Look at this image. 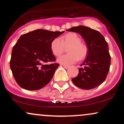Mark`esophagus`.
<instances>
[{
    "instance_id": "esophagus-1",
    "label": "esophagus",
    "mask_w": 124,
    "mask_h": 124,
    "mask_svg": "<svg viewBox=\"0 0 124 124\" xmlns=\"http://www.w3.org/2000/svg\"><path fill=\"white\" fill-rule=\"evenodd\" d=\"M63 68H65V69H68V68H69V66H67V65H63Z\"/></svg>"
}]
</instances>
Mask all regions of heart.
<instances>
[{
  "instance_id": "b5f03b06",
  "label": "heart",
  "mask_w": 124,
  "mask_h": 124,
  "mask_svg": "<svg viewBox=\"0 0 124 124\" xmlns=\"http://www.w3.org/2000/svg\"><path fill=\"white\" fill-rule=\"evenodd\" d=\"M80 38L74 32H69L61 38H56L51 43V50L55 56L62 54L67 47L68 54L61 56L57 59L58 63L65 65L75 63L80 59L86 56L87 49L85 44L81 43Z\"/></svg>"
}]
</instances>
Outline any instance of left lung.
<instances>
[{
    "label": "left lung",
    "mask_w": 124,
    "mask_h": 124,
    "mask_svg": "<svg viewBox=\"0 0 124 124\" xmlns=\"http://www.w3.org/2000/svg\"><path fill=\"white\" fill-rule=\"evenodd\" d=\"M76 32L85 39L88 48L84 68L79 69V74L72 79L80 89L90 90L100 85L106 80L111 63L108 45L99 31L88 27L79 25L67 30Z\"/></svg>",
    "instance_id": "obj_1"
}]
</instances>
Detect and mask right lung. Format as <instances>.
<instances>
[{"label": "right lung", "mask_w": 124, "mask_h": 124, "mask_svg": "<svg viewBox=\"0 0 124 124\" xmlns=\"http://www.w3.org/2000/svg\"><path fill=\"white\" fill-rule=\"evenodd\" d=\"M65 31L38 29L21 35L12 49L10 65L17 83L28 90H37L49 83L58 63L51 50L54 39Z\"/></svg>", "instance_id": "1"}]
</instances>
